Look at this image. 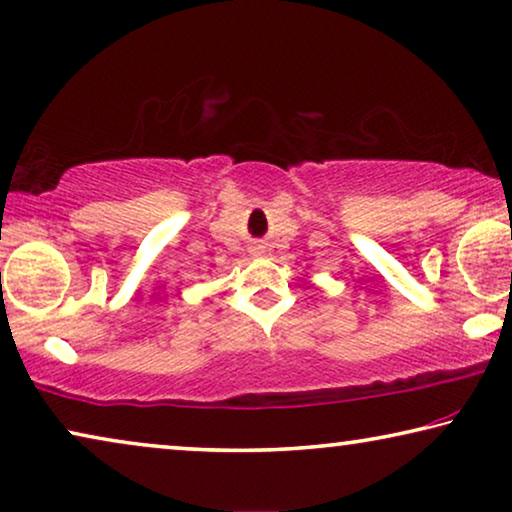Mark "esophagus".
<instances>
[{
	"label": "esophagus",
	"mask_w": 512,
	"mask_h": 512,
	"mask_svg": "<svg viewBox=\"0 0 512 512\" xmlns=\"http://www.w3.org/2000/svg\"><path fill=\"white\" fill-rule=\"evenodd\" d=\"M259 248H262V246H259Z\"/></svg>",
	"instance_id": "34e87169"
}]
</instances>
